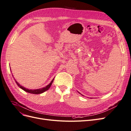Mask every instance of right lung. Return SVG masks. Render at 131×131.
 Here are the masks:
<instances>
[{"label":"right lung","mask_w":131,"mask_h":131,"mask_svg":"<svg viewBox=\"0 0 131 131\" xmlns=\"http://www.w3.org/2000/svg\"><path fill=\"white\" fill-rule=\"evenodd\" d=\"M15 80L19 88H20L21 89H22L23 90L26 91V92L30 93H32V94H40V93H42L43 92H45L46 91L49 90V89L50 88L51 85H52V82L54 80V79H53V80L51 81V82L50 83V84L48 85H47L46 87H45V88H43L42 89H36V90H29L28 89H26V88H24V87H23L22 86L19 85L18 83L16 81V80Z\"/></svg>","instance_id":"add662e5"}]
</instances>
